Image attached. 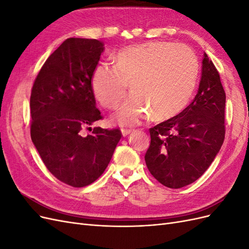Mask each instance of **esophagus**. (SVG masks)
I'll return each instance as SVG.
<instances>
[{"label":"esophagus","instance_id":"obj_1","mask_svg":"<svg viewBox=\"0 0 249 249\" xmlns=\"http://www.w3.org/2000/svg\"><path fill=\"white\" fill-rule=\"evenodd\" d=\"M122 132H123V135H124V136H126V135H129V134L133 133V132H134V130H133V129H123V130H122Z\"/></svg>","mask_w":249,"mask_h":249}]
</instances>
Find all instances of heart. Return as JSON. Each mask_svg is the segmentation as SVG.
I'll return each instance as SVG.
<instances>
[{"label":"heart","mask_w":249,"mask_h":249,"mask_svg":"<svg viewBox=\"0 0 249 249\" xmlns=\"http://www.w3.org/2000/svg\"><path fill=\"white\" fill-rule=\"evenodd\" d=\"M114 67L97 66L91 87L105 108L116 109L130 84L134 92L116 113L125 125L139 124L150 113L160 122L178 115L189 102L199 72L198 58L187 44L154 41L120 50Z\"/></svg>","instance_id":"heart-1"}]
</instances>
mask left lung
<instances>
[{
    "label": "left lung",
    "instance_id": "8db88e82",
    "mask_svg": "<svg viewBox=\"0 0 249 249\" xmlns=\"http://www.w3.org/2000/svg\"><path fill=\"white\" fill-rule=\"evenodd\" d=\"M225 92L219 72L205 53L198 91L179 114L149 129L145 154L152 176L172 189L199 178L224 141Z\"/></svg>",
    "mask_w": 249,
    "mask_h": 249
}]
</instances>
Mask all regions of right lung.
Masks as SVG:
<instances>
[{
    "mask_svg": "<svg viewBox=\"0 0 249 249\" xmlns=\"http://www.w3.org/2000/svg\"><path fill=\"white\" fill-rule=\"evenodd\" d=\"M103 51L97 39L64 40L37 73L30 96V133L42 162L60 182L76 188L103 175L122 138L118 127L85 134L104 118L91 87Z\"/></svg>",
    "mask_w": 249,
    "mask_h": 249,
    "instance_id": "right-lung-1",
    "label": "right lung"
}]
</instances>
